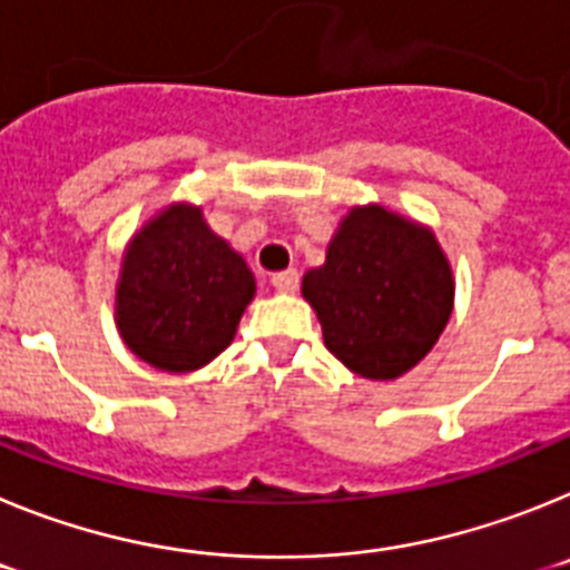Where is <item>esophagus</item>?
I'll return each instance as SVG.
<instances>
[{
  "label": "esophagus",
  "instance_id": "esophagus-1",
  "mask_svg": "<svg viewBox=\"0 0 570 570\" xmlns=\"http://www.w3.org/2000/svg\"><path fill=\"white\" fill-rule=\"evenodd\" d=\"M271 285H274L276 291H282V294H294V291L299 288V274H296L294 268L279 271V274L271 276Z\"/></svg>",
  "mask_w": 570,
  "mask_h": 570
}]
</instances>
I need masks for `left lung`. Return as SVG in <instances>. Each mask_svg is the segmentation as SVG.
I'll return each mask as SVG.
<instances>
[{
  "label": "left lung",
  "mask_w": 570,
  "mask_h": 570,
  "mask_svg": "<svg viewBox=\"0 0 570 570\" xmlns=\"http://www.w3.org/2000/svg\"><path fill=\"white\" fill-rule=\"evenodd\" d=\"M302 296L347 371L391 382L420 365L445 331L454 271L428 225L385 205H354L325 262L302 276Z\"/></svg>",
  "instance_id": "obj_1"
}]
</instances>
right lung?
Returning <instances> with one entry per match:
<instances>
[{
    "mask_svg": "<svg viewBox=\"0 0 570 570\" xmlns=\"http://www.w3.org/2000/svg\"><path fill=\"white\" fill-rule=\"evenodd\" d=\"M256 294L248 262L205 223L199 205L170 203L130 236L114 316L136 360L190 374L234 342Z\"/></svg>",
    "mask_w": 570,
    "mask_h": 570,
    "instance_id": "1",
    "label": "right lung"
}]
</instances>
